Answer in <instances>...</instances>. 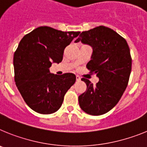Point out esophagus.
Segmentation results:
<instances>
[{
  "label": "esophagus",
  "mask_w": 147,
  "mask_h": 147,
  "mask_svg": "<svg viewBox=\"0 0 147 147\" xmlns=\"http://www.w3.org/2000/svg\"><path fill=\"white\" fill-rule=\"evenodd\" d=\"M76 81H80V80H81V78H80V76H78V75H76Z\"/></svg>",
  "instance_id": "esophagus-1"
}]
</instances>
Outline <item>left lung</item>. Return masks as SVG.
<instances>
[{"instance_id":"1","label":"left lung","mask_w":147,"mask_h":147,"mask_svg":"<svg viewBox=\"0 0 147 147\" xmlns=\"http://www.w3.org/2000/svg\"><path fill=\"white\" fill-rule=\"evenodd\" d=\"M80 41L92 48L86 67L98 78L96 85L82 79L87 90L79 96L80 106L89 115H102L117 105L127 88L132 67L129 48L125 39L104 26L82 32L75 42Z\"/></svg>"}]
</instances>
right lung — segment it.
<instances>
[{
	"mask_svg": "<svg viewBox=\"0 0 147 147\" xmlns=\"http://www.w3.org/2000/svg\"><path fill=\"white\" fill-rule=\"evenodd\" d=\"M80 32H62L40 26L20 40L14 54L15 81L18 90L31 109L51 114L62 106L64 96L76 82L74 74L50 73L52 63H59L65 48Z\"/></svg>",
	"mask_w": 147,
	"mask_h": 147,
	"instance_id": "obj_1",
	"label": "right lung"
}]
</instances>
